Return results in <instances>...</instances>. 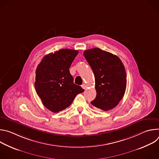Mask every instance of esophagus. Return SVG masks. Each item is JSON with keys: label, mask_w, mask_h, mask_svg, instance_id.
<instances>
[{"label": "esophagus", "mask_w": 159, "mask_h": 159, "mask_svg": "<svg viewBox=\"0 0 159 159\" xmlns=\"http://www.w3.org/2000/svg\"><path fill=\"white\" fill-rule=\"evenodd\" d=\"M82 87L84 89V90H85L86 89V85H85V84H83V85H82Z\"/></svg>", "instance_id": "1"}]
</instances>
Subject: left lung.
<instances>
[{
    "label": "left lung",
    "instance_id": "obj_1",
    "mask_svg": "<svg viewBox=\"0 0 159 159\" xmlns=\"http://www.w3.org/2000/svg\"><path fill=\"white\" fill-rule=\"evenodd\" d=\"M84 55L95 76L97 94L91 104L104 111L115 107L126 87V73L121 60L116 55L98 48L85 50Z\"/></svg>",
    "mask_w": 159,
    "mask_h": 159
}]
</instances>
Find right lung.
Listing matches in <instances>:
<instances>
[{"label": "right lung", "instance_id": "right-lung-1", "mask_svg": "<svg viewBox=\"0 0 159 159\" xmlns=\"http://www.w3.org/2000/svg\"><path fill=\"white\" fill-rule=\"evenodd\" d=\"M77 50L61 49L44 56L36 70L34 87L43 105L53 112L69 107L84 90L74 83L69 68Z\"/></svg>", "mask_w": 159, "mask_h": 159}]
</instances>
